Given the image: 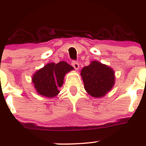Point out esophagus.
<instances>
[{"label":"esophagus","instance_id":"1","mask_svg":"<svg viewBox=\"0 0 146 146\" xmlns=\"http://www.w3.org/2000/svg\"><path fill=\"white\" fill-rule=\"evenodd\" d=\"M72 65L73 66V67H74V68L76 69V70H78V69H79L80 64H79V63H78V62H77V61H72Z\"/></svg>","mask_w":146,"mask_h":146}]
</instances>
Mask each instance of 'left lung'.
<instances>
[{
    "label": "left lung",
    "mask_w": 146,
    "mask_h": 146,
    "mask_svg": "<svg viewBox=\"0 0 146 146\" xmlns=\"http://www.w3.org/2000/svg\"><path fill=\"white\" fill-rule=\"evenodd\" d=\"M84 88L89 95L95 98L104 96L115 85V77L111 67L93 60L81 70Z\"/></svg>",
    "instance_id": "8db88e82"
}]
</instances>
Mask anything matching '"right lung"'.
Returning a JSON list of instances; mask_svg holds the SVG:
<instances>
[{
	"mask_svg": "<svg viewBox=\"0 0 146 146\" xmlns=\"http://www.w3.org/2000/svg\"><path fill=\"white\" fill-rule=\"evenodd\" d=\"M74 68L65 61L49 63L32 76V82L36 92L47 98H53L60 93L58 88L64 84L66 74Z\"/></svg>",
	"mask_w": 146,
	"mask_h": 146,
	"instance_id": "obj_1",
	"label": "right lung"
}]
</instances>
